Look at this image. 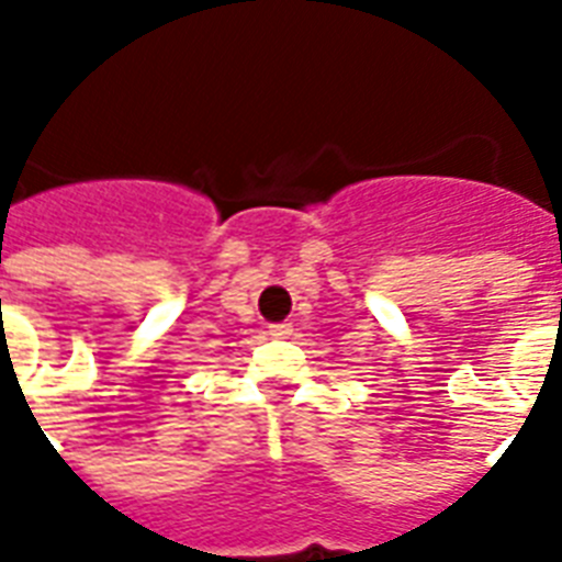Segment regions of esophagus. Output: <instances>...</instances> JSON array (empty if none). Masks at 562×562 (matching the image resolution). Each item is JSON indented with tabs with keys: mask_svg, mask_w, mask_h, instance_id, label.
<instances>
[{
	"mask_svg": "<svg viewBox=\"0 0 562 562\" xmlns=\"http://www.w3.org/2000/svg\"><path fill=\"white\" fill-rule=\"evenodd\" d=\"M268 333H271L273 338H289L294 329H291V324H271V326H268Z\"/></svg>",
	"mask_w": 562,
	"mask_h": 562,
	"instance_id": "esophagus-1",
	"label": "esophagus"
}]
</instances>
